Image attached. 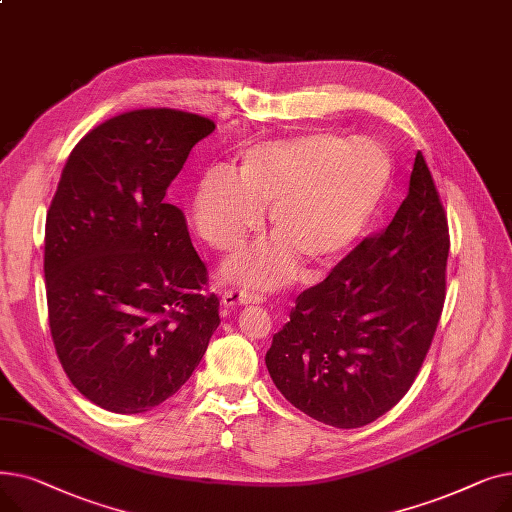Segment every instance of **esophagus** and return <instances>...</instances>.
<instances>
[{"label": "esophagus", "mask_w": 512, "mask_h": 512, "mask_svg": "<svg viewBox=\"0 0 512 512\" xmlns=\"http://www.w3.org/2000/svg\"><path fill=\"white\" fill-rule=\"evenodd\" d=\"M261 294H255L251 290H226L222 294V305L224 307H236V305H257L261 303Z\"/></svg>", "instance_id": "1"}]
</instances>
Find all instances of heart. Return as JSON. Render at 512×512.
Masks as SVG:
<instances>
[{
    "mask_svg": "<svg viewBox=\"0 0 512 512\" xmlns=\"http://www.w3.org/2000/svg\"><path fill=\"white\" fill-rule=\"evenodd\" d=\"M388 149L373 139L330 132L267 141L245 151L238 182L207 176L195 199V222L215 249L240 247L272 209L280 242L253 249L226 265L234 282L278 288L297 270L294 255L324 270L351 253L373 224L392 184Z\"/></svg>",
    "mask_w": 512,
    "mask_h": 512,
    "instance_id": "b5f03b06",
    "label": "heart"
}]
</instances>
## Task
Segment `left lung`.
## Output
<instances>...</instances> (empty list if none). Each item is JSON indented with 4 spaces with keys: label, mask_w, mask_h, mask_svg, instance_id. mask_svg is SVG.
Masks as SVG:
<instances>
[{
    "label": "left lung",
    "mask_w": 512,
    "mask_h": 512,
    "mask_svg": "<svg viewBox=\"0 0 512 512\" xmlns=\"http://www.w3.org/2000/svg\"><path fill=\"white\" fill-rule=\"evenodd\" d=\"M448 222L421 151L388 228L297 297L265 365L305 415L363 427L409 392L446 299Z\"/></svg>",
    "instance_id": "obj_1"
}]
</instances>
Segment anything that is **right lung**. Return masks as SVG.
I'll return each instance as SVG.
<instances>
[{"mask_svg": "<svg viewBox=\"0 0 512 512\" xmlns=\"http://www.w3.org/2000/svg\"><path fill=\"white\" fill-rule=\"evenodd\" d=\"M209 118L149 107L72 149L45 220L49 330L72 386L137 415L176 394L220 326V299L166 193Z\"/></svg>", "mask_w": 512, "mask_h": 512, "instance_id": "add662e5", "label": "right lung"}]
</instances>
